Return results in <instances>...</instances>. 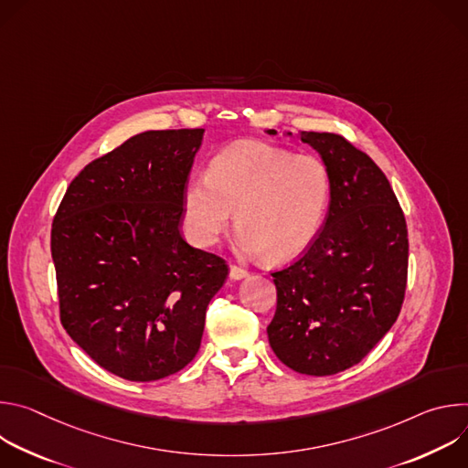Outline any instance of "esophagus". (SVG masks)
I'll return each mask as SVG.
<instances>
[{"mask_svg": "<svg viewBox=\"0 0 468 468\" xmlns=\"http://www.w3.org/2000/svg\"><path fill=\"white\" fill-rule=\"evenodd\" d=\"M248 276H250L248 271L240 269V266H237V264H231V266H229V278H231V280H244V278H248Z\"/></svg>", "mask_w": 468, "mask_h": 468, "instance_id": "34e87169", "label": "esophagus"}]
</instances>
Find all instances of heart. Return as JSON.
<instances>
[{"instance_id": "obj_1", "label": "heart", "mask_w": 468, "mask_h": 468, "mask_svg": "<svg viewBox=\"0 0 468 468\" xmlns=\"http://www.w3.org/2000/svg\"><path fill=\"white\" fill-rule=\"evenodd\" d=\"M329 190V172L318 157L257 141L237 143L213 157L207 177L186 183V231L194 244L213 246L235 211L240 253L287 262L318 235Z\"/></svg>"}]
</instances>
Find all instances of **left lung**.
Instances as JSON below:
<instances>
[{"label":"left lung","mask_w":468,"mask_h":468,"mask_svg":"<svg viewBox=\"0 0 468 468\" xmlns=\"http://www.w3.org/2000/svg\"><path fill=\"white\" fill-rule=\"evenodd\" d=\"M300 141L329 172V211L307 251L272 274L278 305L266 333L289 368L331 376L357 365L396 322L408 285V226L365 152L335 133L302 131Z\"/></svg>","instance_id":"obj_1"}]
</instances>
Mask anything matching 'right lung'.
I'll use <instances>...</instances> for the list:
<instances>
[{
	"label": "right lung",
	"instance_id": "add662e5",
	"mask_svg": "<svg viewBox=\"0 0 468 468\" xmlns=\"http://www.w3.org/2000/svg\"><path fill=\"white\" fill-rule=\"evenodd\" d=\"M204 129L146 131L89 163L51 224L60 324L129 381L186 367L228 278L222 257L181 237L183 196Z\"/></svg>",
	"mask_w": 468,
	"mask_h": 468
}]
</instances>
